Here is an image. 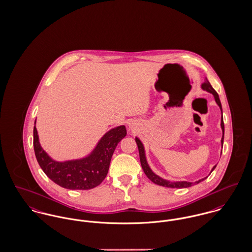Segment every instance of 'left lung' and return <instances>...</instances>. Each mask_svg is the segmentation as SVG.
I'll return each instance as SVG.
<instances>
[{
    "label": "left lung",
    "mask_w": 252,
    "mask_h": 252,
    "mask_svg": "<svg viewBox=\"0 0 252 252\" xmlns=\"http://www.w3.org/2000/svg\"><path fill=\"white\" fill-rule=\"evenodd\" d=\"M201 88H202L203 90H206L207 92L213 94L216 102L218 103V105L220 106V110H221V103H220L219 95H218V93L215 91V89H214L213 87L211 86V84H210V82L207 80V78H206V79L204 80V82L201 84ZM220 126H221V129H222V138H221V145H222V144H223V138H224V124H223V119H222V110H221V122H220ZM135 141L136 144H137V146H138V150H139L140 162H141L143 171H144V173L146 174V175L148 176V178L151 179L155 184H157V185H159V186H163V187H168V188H177V189H180V188L191 187V186H193L194 184H197V183L201 182L202 180H204L205 178H207V177H204V178L199 179L198 181H195V182H188V181H176V182H172V181L163 179L162 177L156 175V174L151 170V168L149 167L148 162H147V160H146L145 150H144V146H143L142 142H141L137 137L135 138ZM215 168H216V166H214L211 173L213 172Z\"/></svg>",
    "instance_id": "8db88e82"
}]
</instances>
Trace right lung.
I'll use <instances>...</instances> for the list:
<instances>
[{
    "label": "right lung",
    "mask_w": 252,
    "mask_h": 252,
    "mask_svg": "<svg viewBox=\"0 0 252 252\" xmlns=\"http://www.w3.org/2000/svg\"><path fill=\"white\" fill-rule=\"evenodd\" d=\"M126 135L125 126L110 129L85 158L57 162L47 155L39 144L33 127V147L39 166L47 176L59 186L70 190H89L99 185L108 173L111 157L119 142Z\"/></svg>",
    "instance_id": "1"
}]
</instances>
